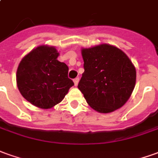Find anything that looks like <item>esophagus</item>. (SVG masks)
Instances as JSON below:
<instances>
[{
  "mask_svg": "<svg viewBox=\"0 0 158 158\" xmlns=\"http://www.w3.org/2000/svg\"><path fill=\"white\" fill-rule=\"evenodd\" d=\"M79 77H77L76 79H74V83H75V86L78 85V82H79Z\"/></svg>",
  "mask_w": 158,
  "mask_h": 158,
  "instance_id": "esophagus-1",
  "label": "esophagus"
}]
</instances>
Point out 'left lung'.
Wrapping results in <instances>:
<instances>
[{"label": "left lung", "instance_id": "left-lung-1", "mask_svg": "<svg viewBox=\"0 0 158 158\" xmlns=\"http://www.w3.org/2000/svg\"><path fill=\"white\" fill-rule=\"evenodd\" d=\"M84 72L78 89L93 109L108 114L125 105L136 84V69L116 46L102 44L82 48Z\"/></svg>", "mask_w": 158, "mask_h": 158}]
</instances>
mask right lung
Returning a JSON list of instances; mask_svg holds the SVG:
<instances>
[{
    "label": "right lung",
    "mask_w": 158,
    "mask_h": 158,
    "mask_svg": "<svg viewBox=\"0 0 158 158\" xmlns=\"http://www.w3.org/2000/svg\"><path fill=\"white\" fill-rule=\"evenodd\" d=\"M59 53L54 46L40 45L23 57L16 81L23 97L42 109L60 103L74 85L68 77L69 68L57 60Z\"/></svg>",
    "instance_id": "add662e5"
}]
</instances>
